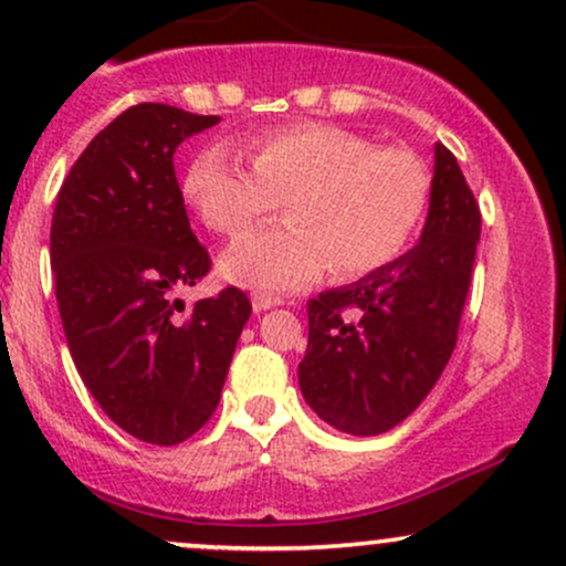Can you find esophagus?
<instances>
[{"instance_id": "1", "label": "esophagus", "mask_w": 566, "mask_h": 566, "mask_svg": "<svg viewBox=\"0 0 566 566\" xmlns=\"http://www.w3.org/2000/svg\"><path fill=\"white\" fill-rule=\"evenodd\" d=\"M276 305H284L282 295H271V292H255V295H252V308L255 311H269L276 308Z\"/></svg>"}]
</instances>
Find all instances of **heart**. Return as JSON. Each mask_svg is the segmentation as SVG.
<instances>
[{
	"label": "heart",
	"mask_w": 566,
	"mask_h": 566,
	"mask_svg": "<svg viewBox=\"0 0 566 566\" xmlns=\"http://www.w3.org/2000/svg\"><path fill=\"white\" fill-rule=\"evenodd\" d=\"M247 167L210 146L184 175V199L220 237H239L274 216L287 223L239 239L220 274L252 290H295L324 269L356 279L394 263L431 201V170L407 148H382L354 129L295 122L247 140Z\"/></svg>",
	"instance_id": "1"
}]
</instances>
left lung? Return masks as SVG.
<instances>
[{"mask_svg":"<svg viewBox=\"0 0 566 566\" xmlns=\"http://www.w3.org/2000/svg\"><path fill=\"white\" fill-rule=\"evenodd\" d=\"M479 233V201L439 143L420 242L359 282L308 301L297 380L324 423L375 437L418 409L458 343Z\"/></svg>","mask_w":566,"mask_h":566,"instance_id":"1","label":"left lung"}]
</instances>
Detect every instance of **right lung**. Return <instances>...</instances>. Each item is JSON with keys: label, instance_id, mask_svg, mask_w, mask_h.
Wrapping results in <instances>:
<instances>
[{"label": "right lung", "instance_id": "right-lung-1", "mask_svg": "<svg viewBox=\"0 0 566 566\" xmlns=\"http://www.w3.org/2000/svg\"><path fill=\"white\" fill-rule=\"evenodd\" d=\"M220 116L138 103L90 140L57 191L50 261L71 359L129 437L180 444L216 412L252 303L239 287L184 303L210 274L175 178V148Z\"/></svg>", "mask_w": 566, "mask_h": 566}]
</instances>
